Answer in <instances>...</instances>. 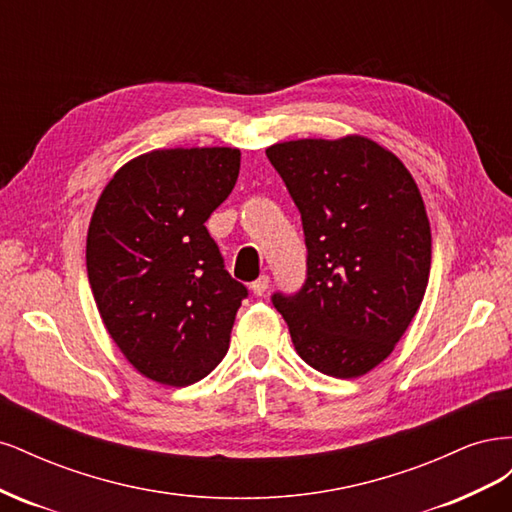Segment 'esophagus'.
I'll use <instances>...</instances> for the list:
<instances>
[{
  "label": "esophagus",
  "instance_id": "1",
  "mask_svg": "<svg viewBox=\"0 0 512 512\" xmlns=\"http://www.w3.org/2000/svg\"><path fill=\"white\" fill-rule=\"evenodd\" d=\"M252 292L256 294V297H265V292L269 288V275H260L256 282H252Z\"/></svg>",
  "mask_w": 512,
  "mask_h": 512
}]
</instances>
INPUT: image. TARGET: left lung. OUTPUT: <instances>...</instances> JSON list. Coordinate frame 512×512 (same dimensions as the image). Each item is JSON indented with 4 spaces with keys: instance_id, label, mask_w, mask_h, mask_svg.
<instances>
[{
    "instance_id": "8db88e82",
    "label": "left lung",
    "mask_w": 512,
    "mask_h": 512,
    "mask_svg": "<svg viewBox=\"0 0 512 512\" xmlns=\"http://www.w3.org/2000/svg\"><path fill=\"white\" fill-rule=\"evenodd\" d=\"M301 211L307 280L273 294L301 359L359 378L389 356L423 303L431 228L418 185L393 151L361 134L267 147Z\"/></svg>"
}]
</instances>
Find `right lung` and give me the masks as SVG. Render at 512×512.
Returning a JSON list of instances; mask_svg holds the SVG:
<instances>
[{
    "mask_svg": "<svg viewBox=\"0 0 512 512\" xmlns=\"http://www.w3.org/2000/svg\"><path fill=\"white\" fill-rule=\"evenodd\" d=\"M237 147L153 149L104 185L87 230V277L108 335L145 378L203 380L228 352L247 288L205 222L239 177Z\"/></svg>",
    "mask_w": 512,
    "mask_h": 512,
    "instance_id": "1",
    "label": "right lung"
}]
</instances>
